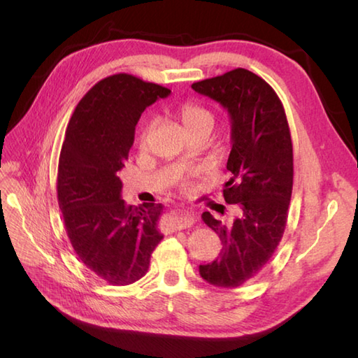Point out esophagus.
Wrapping results in <instances>:
<instances>
[{
	"instance_id": "34e87169",
	"label": "esophagus",
	"mask_w": 358,
	"mask_h": 358,
	"mask_svg": "<svg viewBox=\"0 0 358 358\" xmlns=\"http://www.w3.org/2000/svg\"><path fill=\"white\" fill-rule=\"evenodd\" d=\"M195 223V218L192 214H189L186 210H177L173 212L171 217V222L167 223V229L169 231H181L186 229V227H191Z\"/></svg>"
}]
</instances>
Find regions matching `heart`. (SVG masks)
<instances>
[{
	"label": "heart",
	"mask_w": 358,
	"mask_h": 358,
	"mask_svg": "<svg viewBox=\"0 0 358 358\" xmlns=\"http://www.w3.org/2000/svg\"><path fill=\"white\" fill-rule=\"evenodd\" d=\"M178 118L181 123H183L189 135L203 131V129L210 131L212 126H214V115H212V112L208 108H204V106H201L199 103H194V101H186L180 106ZM148 134H149V126L144 127L141 135H140L141 144L146 143ZM178 178L183 180V175H178Z\"/></svg>",
	"instance_id": "obj_1"
}]
</instances>
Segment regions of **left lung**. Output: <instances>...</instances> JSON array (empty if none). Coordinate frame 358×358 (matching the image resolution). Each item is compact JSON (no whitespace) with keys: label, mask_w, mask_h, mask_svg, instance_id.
I'll return each mask as SVG.
<instances>
[{"label":"left lung","mask_w":358,"mask_h":358,"mask_svg":"<svg viewBox=\"0 0 358 358\" xmlns=\"http://www.w3.org/2000/svg\"><path fill=\"white\" fill-rule=\"evenodd\" d=\"M192 89L220 103L231 118L232 149L223 196L234 204L232 223L203 212L223 249L200 264V275L217 287H238L271 260L283 237L292 195L294 155L286 113L268 83L246 69L194 83Z\"/></svg>","instance_id":"obj_1"}]
</instances>
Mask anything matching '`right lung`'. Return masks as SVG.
<instances>
[{"instance_id":"obj_1","label":"right lung","mask_w":358,"mask_h":358,"mask_svg":"<svg viewBox=\"0 0 358 358\" xmlns=\"http://www.w3.org/2000/svg\"><path fill=\"white\" fill-rule=\"evenodd\" d=\"M169 94L134 75H112L81 98L66 129L57 191L67 237L80 262L110 285L140 280L163 238L162 204L127 206L118 172L141 113Z\"/></svg>"}]
</instances>
